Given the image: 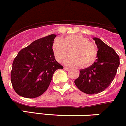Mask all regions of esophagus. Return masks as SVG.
Returning <instances> with one entry per match:
<instances>
[{
    "label": "esophagus",
    "instance_id": "1",
    "mask_svg": "<svg viewBox=\"0 0 126 126\" xmlns=\"http://www.w3.org/2000/svg\"><path fill=\"white\" fill-rule=\"evenodd\" d=\"M64 70H65V71H69V69H70L69 67H64Z\"/></svg>",
    "mask_w": 126,
    "mask_h": 126
}]
</instances>
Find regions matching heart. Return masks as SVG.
Listing matches in <instances>:
<instances>
[{"label": "heart", "instance_id": "heart-1", "mask_svg": "<svg viewBox=\"0 0 126 126\" xmlns=\"http://www.w3.org/2000/svg\"><path fill=\"white\" fill-rule=\"evenodd\" d=\"M53 53L59 62H62L69 55L72 57L65 61L67 65H80L88 67L94 63L98 55V50L89 39L81 34H71L53 43Z\"/></svg>", "mask_w": 126, "mask_h": 126}]
</instances>
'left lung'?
Returning a JSON list of instances; mask_svg holds the SVG:
<instances>
[{
    "instance_id": "8db88e82",
    "label": "left lung",
    "mask_w": 126,
    "mask_h": 126,
    "mask_svg": "<svg viewBox=\"0 0 126 126\" xmlns=\"http://www.w3.org/2000/svg\"><path fill=\"white\" fill-rule=\"evenodd\" d=\"M98 48L96 61L92 65L79 71L74 81L81 92L93 94L100 93L110 85L119 66V57L115 51L98 38H93Z\"/></svg>"
}]
</instances>
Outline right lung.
Returning <instances> with one entry per match:
<instances>
[{
    "mask_svg": "<svg viewBox=\"0 0 126 126\" xmlns=\"http://www.w3.org/2000/svg\"><path fill=\"white\" fill-rule=\"evenodd\" d=\"M56 36L52 34L36 40L17 53L11 79L19 95L28 98L40 96L49 86L54 72L63 69L55 60L52 48Z\"/></svg>",
    "mask_w": 126,
    "mask_h": 126,
    "instance_id": "add662e5",
    "label": "right lung"
}]
</instances>
